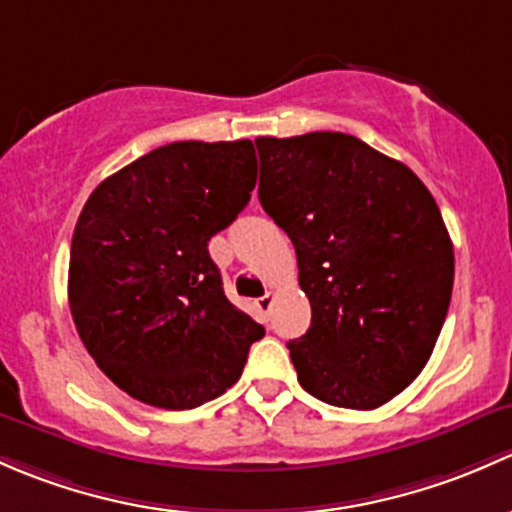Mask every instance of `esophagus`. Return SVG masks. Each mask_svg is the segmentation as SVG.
Instances as JSON below:
<instances>
[{
    "label": "esophagus",
    "mask_w": 512,
    "mask_h": 512,
    "mask_svg": "<svg viewBox=\"0 0 512 512\" xmlns=\"http://www.w3.org/2000/svg\"><path fill=\"white\" fill-rule=\"evenodd\" d=\"M273 298H276V293H273V291H266V295H261V298H258V308H261L266 315L271 313Z\"/></svg>",
    "instance_id": "obj_1"
}]
</instances>
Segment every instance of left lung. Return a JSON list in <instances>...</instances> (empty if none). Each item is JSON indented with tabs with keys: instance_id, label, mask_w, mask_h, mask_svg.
I'll return each mask as SVG.
<instances>
[{
	"instance_id": "8db88e82",
	"label": "left lung",
	"mask_w": 512,
	"mask_h": 512,
	"mask_svg": "<svg viewBox=\"0 0 512 512\" xmlns=\"http://www.w3.org/2000/svg\"><path fill=\"white\" fill-rule=\"evenodd\" d=\"M266 214L293 241L308 333L288 342L300 387L377 409L419 377L451 303L453 244L429 189L345 133L258 138Z\"/></svg>"
}]
</instances>
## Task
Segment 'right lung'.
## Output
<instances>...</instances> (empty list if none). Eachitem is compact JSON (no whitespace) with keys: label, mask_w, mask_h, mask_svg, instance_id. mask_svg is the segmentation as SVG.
Listing matches in <instances>:
<instances>
[{"label":"right lung","mask_w":512,"mask_h":512,"mask_svg":"<svg viewBox=\"0 0 512 512\" xmlns=\"http://www.w3.org/2000/svg\"><path fill=\"white\" fill-rule=\"evenodd\" d=\"M251 140H182L93 189L68 263V305L96 365L150 407L194 409L241 377L266 330L224 295L209 239L256 187Z\"/></svg>","instance_id":"right-lung-1"}]
</instances>
